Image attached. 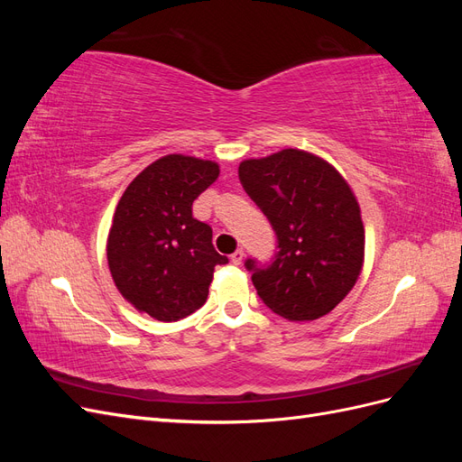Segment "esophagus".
<instances>
[{
    "mask_svg": "<svg viewBox=\"0 0 462 462\" xmlns=\"http://www.w3.org/2000/svg\"><path fill=\"white\" fill-rule=\"evenodd\" d=\"M243 258H245V250H243V248H239V250H235V253L231 254V262H233L235 265H239V263H243Z\"/></svg>",
    "mask_w": 462,
    "mask_h": 462,
    "instance_id": "obj_1",
    "label": "esophagus"
}]
</instances>
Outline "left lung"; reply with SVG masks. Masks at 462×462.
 I'll return each mask as SVG.
<instances>
[{
	"instance_id": "obj_1",
	"label": "left lung",
	"mask_w": 462,
	"mask_h": 462,
	"mask_svg": "<svg viewBox=\"0 0 462 462\" xmlns=\"http://www.w3.org/2000/svg\"><path fill=\"white\" fill-rule=\"evenodd\" d=\"M239 179L277 235L272 265L245 263L260 299L289 321L329 314L365 263V226L353 189L329 162L299 148L241 162Z\"/></svg>"
}]
</instances>
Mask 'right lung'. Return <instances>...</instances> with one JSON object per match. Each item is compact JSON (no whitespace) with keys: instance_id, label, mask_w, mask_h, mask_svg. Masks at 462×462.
<instances>
[{"instance_id":"1","label":"right lung","mask_w":462,"mask_h":462,"mask_svg":"<svg viewBox=\"0 0 462 462\" xmlns=\"http://www.w3.org/2000/svg\"><path fill=\"white\" fill-rule=\"evenodd\" d=\"M219 177V165L183 153L150 163L125 189L107 235V265L123 299L160 321L199 310L219 263L212 227L192 202Z\"/></svg>"}]
</instances>
